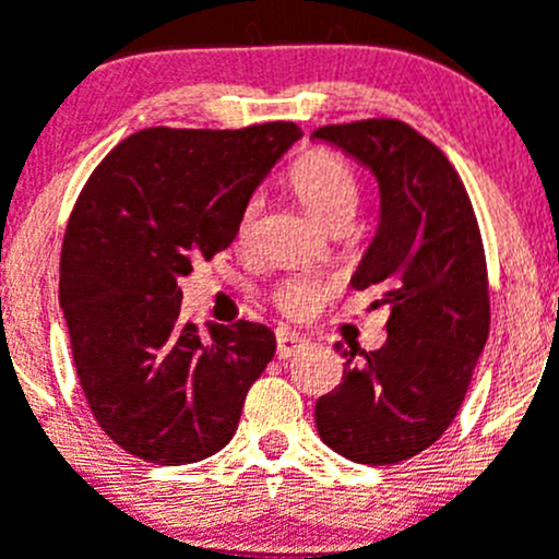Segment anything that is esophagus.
Returning a JSON list of instances; mask_svg holds the SVG:
<instances>
[{
	"instance_id": "34e87169",
	"label": "esophagus",
	"mask_w": 559,
	"mask_h": 559,
	"mask_svg": "<svg viewBox=\"0 0 559 559\" xmlns=\"http://www.w3.org/2000/svg\"><path fill=\"white\" fill-rule=\"evenodd\" d=\"M308 346V338L300 333H292V330H278L275 333V355L281 357V360H286V357H295L300 355L302 349Z\"/></svg>"
}]
</instances>
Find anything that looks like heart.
Returning <instances> with one entry per match:
<instances>
[{"instance_id":"b5f03b06","label":"heart","mask_w":559,"mask_h":559,"mask_svg":"<svg viewBox=\"0 0 559 559\" xmlns=\"http://www.w3.org/2000/svg\"><path fill=\"white\" fill-rule=\"evenodd\" d=\"M289 186L302 207L324 226L349 224L360 202V180L355 169L330 150H308L306 155H300L289 169ZM257 213V199L246 202V207L240 210L235 226L237 246H246L251 240ZM330 295H333L330 281L317 278V275H297L275 286L273 306L289 319H308L324 306Z\"/></svg>"}]
</instances>
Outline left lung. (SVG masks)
Instances as JSON below:
<instances>
[{
	"instance_id": "left-lung-1",
	"label": "left lung",
	"mask_w": 559,
	"mask_h": 559,
	"mask_svg": "<svg viewBox=\"0 0 559 559\" xmlns=\"http://www.w3.org/2000/svg\"><path fill=\"white\" fill-rule=\"evenodd\" d=\"M335 144L379 182V229L355 289L377 286L388 341L344 357V379L317 401V431L357 464H399L435 445L453 424L489 338V273L478 218L462 177L437 144L401 119L324 124Z\"/></svg>"
}]
</instances>
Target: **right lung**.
Returning <instances> with one entry per match:
<instances>
[{
  "mask_svg": "<svg viewBox=\"0 0 559 559\" xmlns=\"http://www.w3.org/2000/svg\"><path fill=\"white\" fill-rule=\"evenodd\" d=\"M300 135L295 122L139 130L75 199L59 306L86 404L130 456L177 467L235 437L275 335L240 319L215 324L202 341L180 319V278L193 259L231 246L240 210Z\"/></svg>",
  "mask_w": 559,
  "mask_h": 559,
  "instance_id": "1",
  "label": "right lung"
}]
</instances>
